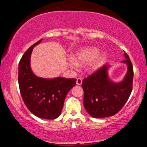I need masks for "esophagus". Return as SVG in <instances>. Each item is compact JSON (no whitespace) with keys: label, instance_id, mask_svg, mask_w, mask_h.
Listing matches in <instances>:
<instances>
[{"label":"esophagus","instance_id":"1","mask_svg":"<svg viewBox=\"0 0 147 147\" xmlns=\"http://www.w3.org/2000/svg\"><path fill=\"white\" fill-rule=\"evenodd\" d=\"M82 80L80 78H78L76 79V84L78 86H80L82 85Z\"/></svg>","mask_w":147,"mask_h":147}]
</instances>
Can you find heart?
Returning <instances> with one entry per match:
<instances>
[{
    "mask_svg": "<svg viewBox=\"0 0 147 147\" xmlns=\"http://www.w3.org/2000/svg\"><path fill=\"white\" fill-rule=\"evenodd\" d=\"M99 53V50L93 47H88L78 50L75 54L76 60L82 64L89 63V69L96 71L100 69L106 61L108 55L106 53ZM69 65L71 68L77 69L79 65L75 59L69 58Z\"/></svg>",
    "mask_w": 147,
    "mask_h": 147,
    "instance_id": "b5f03b06",
    "label": "heart"
}]
</instances>
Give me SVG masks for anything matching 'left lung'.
<instances>
[{
    "label": "left lung",
    "mask_w": 147,
    "mask_h": 147,
    "mask_svg": "<svg viewBox=\"0 0 147 147\" xmlns=\"http://www.w3.org/2000/svg\"><path fill=\"white\" fill-rule=\"evenodd\" d=\"M122 61L127 65V72L121 82H114L108 76L109 65L101 69L84 78V106L87 112L94 118H104L118 113L128 100L132 91L133 66L128 54Z\"/></svg>",
    "instance_id": "obj_1"
}]
</instances>
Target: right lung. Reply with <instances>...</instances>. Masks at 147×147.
<instances>
[{
    "label": "right lung",
    "instance_id": "right-lung-1",
    "mask_svg": "<svg viewBox=\"0 0 147 147\" xmlns=\"http://www.w3.org/2000/svg\"><path fill=\"white\" fill-rule=\"evenodd\" d=\"M41 41L32 45L22 56L19 63V86L24 102L31 113L41 119H55L60 115L67 94L76 85V80L44 78L33 73L31 54Z\"/></svg>",
    "mask_w": 147,
    "mask_h": 147
}]
</instances>
